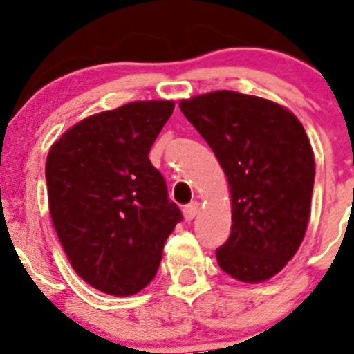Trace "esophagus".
<instances>
[{
    "mask_svg": "<svg viewBox=\"0 0 354 354\" xmlns=\"http://www.w3.org/2000/svg\"><path fill=\"white\" fill-rule=\"evenodd\" d=\"M197 214H198V203L197 202H192V203H188V205L183 207V216L187 221L195 219V216H197Z\"/></svg>",
    "mask_w": 354,
    "mask_h": 354,
    "instance_id": "esophagus-1",
    "label": "esophagus"
}]
</instances>
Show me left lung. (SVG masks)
Wrapping results in <instances>:
<instances>
[{
	"label": "left lung",
	"mask_w": 354,
	"mask_h": 354,
	"mask_svg": "<svg viewBox=\"0 0 354 354\" xmlns=\"http://www.w3.org/2000/svg\"><path fill=\"white\" fill-rule=\"evenodd\" d=\"M216 154L231 194V234L217 263L241 283L284 269L305 238L315 159L306 131L284 106L216 91L180 102Z\"/></svg>",
	"instance_id": "left-lung-1"
}]
</instances>
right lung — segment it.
I'll return each mask as SVG.
<instances>
[{
  "mask_svg": "<svg viewBox=\"0 0 354 354\" xmlns=\"http://www.w3.org/2000/svg\"><path fill=\"white\" fill-rule=\"evenodd\" d=\"M173 109V101L128 102L78 121L49 149L53 226L75 272L106 295L147 286L183 219L149 160Z\"/></svg>",
  "mask_w": 354,
  "mask_h": 354,
  "instance_id": "obj_1",
  "label": "right lung"
}]
</instances>
